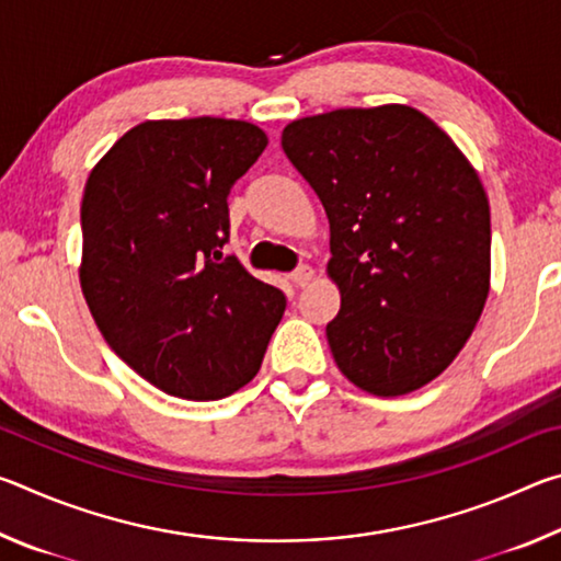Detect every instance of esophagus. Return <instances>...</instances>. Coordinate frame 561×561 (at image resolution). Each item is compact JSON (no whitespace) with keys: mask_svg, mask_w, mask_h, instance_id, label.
Here are the masks:
<instances>
[{"mask_svg":"<svg viewBox=\"0 0 561 561\" xmlns=\"http://www.w3.org/2000/svg\"><path fill=\"white\" fill-rule=\"evenodd\" d=\"M311 279H314V270H311L309 264H301L299 270L291 272V282L297 284V287H309Z\"/></svg>","mask_w":561,"mask_h":561,"instance_id":"34e87169","label":"esophagus"}]
</instances>
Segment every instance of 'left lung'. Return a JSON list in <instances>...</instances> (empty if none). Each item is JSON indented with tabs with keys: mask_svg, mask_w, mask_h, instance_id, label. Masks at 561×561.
Returning <instances> with one entry per match:
<instances>
[{
	"mask_svg": "<svg viewBox=\"0 0 561 561\" xmlns=\"http://www.w3.org/2000/svg\"><path fill=\"white\" fill-rule=\"evenodd\" d=\"M329 217L341 309L331 354L374 396L417 391L468 344L490 294V203L440 126L403 103L339 108L282 130Z\"/></svg>",
	"mask_w": 561,
	"mask_h": 561,
	"instance_id": "8db88e82",
	"label": "left lung"
}]
</instances>
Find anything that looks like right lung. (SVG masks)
I'll return each instance as SVG.
<instances>
[{
  "instance_id": "obj_1",
  "label": "right lung",
  "mask_w": 561,
  "mask_h": 561,
  "mask_svg": "<svg viewBox=\"0 0 561 561\" xmlns=\"http://www.w3.org/2000/svg\"><path fill=\"white\" fill-rule=\"evenodd\" d=\"M267 144L247 121H146L87 180L83 299L108 346L168 396L217 401L250 383L287 307L222 257L227 195Z\"/></svg>"
}]
</instances>
